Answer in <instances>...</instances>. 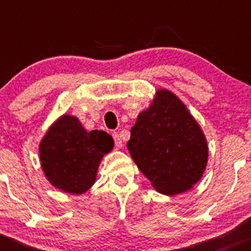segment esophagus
<instances>
[{
  "instance_id": "1",
  "label": "esophagus",
  "mask_w": 251,
  "mask_h": 251,
  "mask_svg": "<svg viewBox=\"0 0 251 251\" xmlns=\"http://www.w3.org/2000/svg\"><path fill=\"white\" fill-rule=\"evenodd\" d=\"M113 138H114V142H115V146L118 147V148H121V147H123V141H121L120 135H119L118 132H114Z\"/></svg>"
}]
</instances>
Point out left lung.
<instances>
[{
    "mask_svg": "<svg viewBox=\"0 0 251 251\" xmlns=\"http://www.w3.org/2000/svg\"><path fill=\"white\" fill-rule=\"evenodd\" d=\"M127 149L142 174L166 196L192 188L209 155L201 126L168 90H159L151 107L138 114Z\"/></svg>",
    "mask_w": 251,
    "mask_h": 251,
    "instance_id": "1",
    "label": "left lung"
}]
</instances>
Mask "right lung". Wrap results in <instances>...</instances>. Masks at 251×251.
Wrapping results in <instances>:
<instances>
[{
  "instance_id": "add662e5",
  "label": "right lung",
  "mask_w": 251,
  "mask_h": 251,
  "mask_svg": "<svg viewBox=\"0 0 251 251\" xmlns=\"http://www.w3.org/2000/svg\"><path fill=\"white\" fill-rule=\"evenodd\" d=\"M113 146V138L107 132H87L77 118L63 115L40 143L42 170L58 189L82 194L95 183L100 160Z\"/></svg>"
}]
</instances>
